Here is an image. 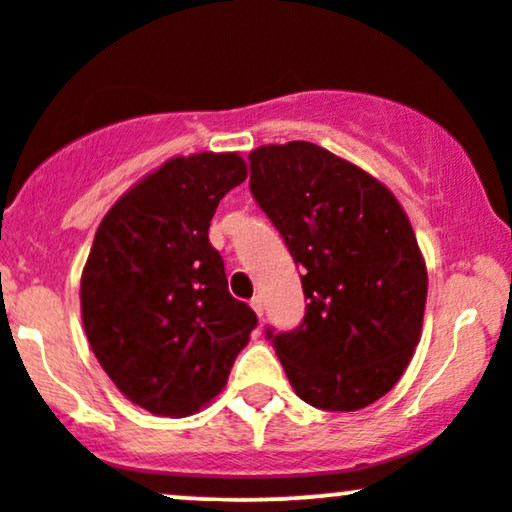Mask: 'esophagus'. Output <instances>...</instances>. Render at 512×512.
I'll return each instance as SVG.
<instances>
[{
	"instance_id": "34e87169",
	"label": "esophagus",
	"mask_w": 512,
	"mask_h": 512,
	"mask_svg": "<svg viewBox=\"0 0 512 512\" xmlns=\"http://www.w3.org/2000/svg\"><path fill=\"white\" fill-rule=\"evenodd\" d=\"M250 305H252V310H255L257 315H262V310H264V303H262V298H260V296H255V298H252Z\"/></svg>"
}]
</instances>
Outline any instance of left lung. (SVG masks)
I'll list each match as a JSON object with an SVG mask.
<instances>
[{
  "label": "left lung",
  "mask_w": 512,
  "mask_h": 512,
  "mask_svg": "<svg viewBox=\"0 0 512 512\" xmlns=\"http://www.w3.org/2000/svg\"><path fill=\"white\" fill-rule=\"evenodd\" d=\"M250 190L301 264L303 325L272 334L303 402L356 411L387 395L424 327L428 272L407 211L378 178L310 142L257 146Z\"/></svg>",
  "instance_id": "obj_1"
}]
</instances>
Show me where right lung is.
<instances>
[{"instance_id":"obj_1","label":"right lung","mask_w":512,"mask_h":512,"mask_svg":"<svg viewBox=\"0 0 512 512\" xmlns=\"http://www.w3.org/2000/svg\"><path fill=\"white\" fill-rule=\"evenodd\" d=\"M248 178L236 151L168 158L110 207L81 272L93 354L129 402L190 416L226 387L255 310L228 293L209 221Z\"/></svg>"}]
</instances>
